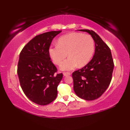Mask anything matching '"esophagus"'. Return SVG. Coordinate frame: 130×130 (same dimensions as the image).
I'll return each instance as SVG.
<instances>
[{
	"label": "esophagus",
	"mask_w": 130,
	"mask_h": 130,
	"mask_svg": "<svg viewBox=\"0 0 130 130\" xmlns=\"http://www.w3.org/2000/svg\"><path fill=\"white\" fill-rule=\"evenodd\" d=\"M63 75L64 76H68V75H70L71 73L69 72H64L63 73Z\"/></svg>",
	"instance_id": "1"
}]
</instances>
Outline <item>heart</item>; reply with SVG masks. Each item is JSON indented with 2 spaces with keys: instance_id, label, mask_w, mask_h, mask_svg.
I'll list each match as a JSON object with an SVG mask.
<instances>
[{
  "instance_id": "1",
  "label": "heart",
  "mask_w": 130,
  "mask_h": 130,
  "mask_svg": "<svg viewBox=\"0 0 130 130\" xmlns=\"http://www.w3.org/2000/svg\"><path fill=\"white\" fill-rule=\"evenodd\" d=\"M94 52V41L89 35L72 32L61 37L57 44L52 45L48 50L53 62L60 65L61 70H71L78 65L83 67L90 61Z\"/></svg>"
}]
</instances>
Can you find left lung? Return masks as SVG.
Instances as JSON below:
<instances>
[{"label": "left lung", "instance_id": "obj_1", "mask_svg": "<svg viewBox=\"0 0 130 130\" xmlns=\"http://www.w3.org/2000/svg\"><path fill=\"white\" fill-rule=\"evenodd\" d=\"M90 35L95 42V53L90 61L73 73L74 90L79 98L87 101L98 98L109 87L114 63L111 50L92 30L78 29Z\"/></svg>", "mask_w": 130, "mask_h": 130}]
</instances>
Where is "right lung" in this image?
<instances>
[{
  "instance_id": "add662e5",
  "label": "right lung",
  "mask_w": 130,
  "mask_h": 130,
  "mask_svg": "<svg viewBox=\"0 0 130 130\" xmlns=\"http://www.w3.org/2000/svg\"><path fill=\"white\" fill-rule=\"evenodd\" d=\"M61 31L37 35L23 48L19 55L17 74L24 93L32 102L47 105L56 99L62 74L51 61L48 50L53 38Z\"/></svg>"
}]
</instances>
